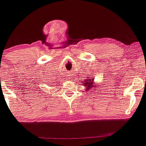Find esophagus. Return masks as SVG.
Returning a JSON list of instances; mask_svg holds the SVG:
<instances>
[{
    "label": "esophagus",
    "instance_id": "esophagus-1",
    "mask_svg": "<svg viewBox=\"0 0 146 146\" xmlns=\"http://www.w3.org/2000/svg\"><path fill=\"white\" fill-rule=\"evenodd\" d=\"M68 78H70V79H71V78H72V77H68Z\"/></svg>",
    "mask_w": 146,
    "mask_h": 146
}]
</instances>
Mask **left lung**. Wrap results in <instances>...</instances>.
Listing matches in <instances>:
<instances>
[{
  "instance_id": "obj_1",
  "label": "left lung",
  "mask_w": 146,
  "mask_h": 146,
  "mask_svg": "<svg viewBox=\"0 0 146 146\" xmlns=\"http://www.w3.org/2000/svg\"><path fill=\"white\" fill-rule=\"evenodd\" d=\"M93 82H94V80H91V79H90V80H88L87 79V80H85V81L82 82V84H83L85 86L87 87V88H86V90L87 91L90 90V88H92L93 86H92Z\"/></svg>"
}]
</instances>
